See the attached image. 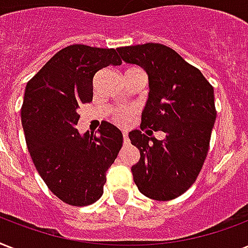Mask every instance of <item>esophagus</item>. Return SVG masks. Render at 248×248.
<instances>
[{
  "label": "esophagus",
  "instance_id": "34e87169",
  "mask_svg": "<svg viewBox=\"0 0 248 248\" xmlns=\"http://www.w3.org/2000/svg\"><path fill=\"white\" fill-rule=\"evenodd\" d=\"M122 135H124V144H128L127 131H126V130H124V131H122Z\"/></svg>",
  "mask_w": 248,
  "mask_h": 248
}]
</instances>
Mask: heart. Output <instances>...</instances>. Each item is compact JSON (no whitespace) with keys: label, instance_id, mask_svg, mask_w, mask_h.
Returning <instances> with one entry per match:
<instances>
[{"label":"heart","instance_id":"obj_1","mask_svg":"<svg viewBox=\"0 0 248 248\" xmlns=\"http://www.w3.org/2000/svg\"><path fill=\"white\" fill-rule=\"evenodd\" d=\"M114 118H116L117 122H120V124H127L128 113L127 112H124V110H118V112L116 113V116H114Z\"/></svg>","mask_w":248,"mask_h":248}]
</instances>
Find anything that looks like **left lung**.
I'll return each mask as SVG.
<instances>
[{"label": "left lung", "mask_w": 248, "mask_h": 248, "mask_svg": "<svg viewBox=\"0 0 248 248\" xmlns=\"http://www.w3.org/2000/svg\"><path fill=\"white\" fill-rule=\"evenodd\" d=\"M117 51L124 63L139 65L148 76L140 128L166 134L157 140L140 130L130 131L131 144L140 152L139 162L131 167L134 181L148 198L173 200L192 186L207 155L216 120L214 87L165 45H136Z\"/></svg>", "instance_id": "1"}]
</instances>
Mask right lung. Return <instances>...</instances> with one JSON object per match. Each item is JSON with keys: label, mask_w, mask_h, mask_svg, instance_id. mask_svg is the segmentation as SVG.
Returning a JSON list of instances; mask_svg holds the SVG:
<instances>
[{"label": "right lung", "mask_w": 248, "mask_h": 248, "mask_svg": "<svg viewBox=\"0 0 248 248\" xmlns=\"http://www.w3.org/2000/svg\"><path fill=\"white\" fill-rule=\"evenodd\" d=\"M121 63L114 48L72 45L25 87L21 124L32 161L48 189L72 206L103 196L107 171L122 147V132L107 121L95 134L81 135L76 128L81 104L93 100L95 73Z\"/></svg>", "instance_id": "right-lung-1"}]
</instances>
